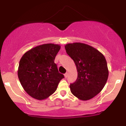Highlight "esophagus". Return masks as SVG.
Segmentation results:
<instances>
[{
    "label": "esophagus",
    "mask_w": 126,
    "mask_h": 126,
    "mask_svg": "<svg viewBox=\"0 0 126 126\" xmlns=\"http://www.w3.org/2000/svg\"><path fill=\"white\" fill-rule=\"evenodd\" d=\"M67 76H68V73H66L64 74V78H67Z\"/></svg>",
    "instance_id": "esophagus-1"
}]
</instances>
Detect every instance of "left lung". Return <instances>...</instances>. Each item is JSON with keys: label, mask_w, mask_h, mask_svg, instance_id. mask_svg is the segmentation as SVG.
I'll return each mask as SVG.
<instances>
[{"label": "left lung", "mask_w": 126, "mask_h": 126, "mask_svg": "<svg viewBox=\"0 0 126 126\" xmlns=\"http://www.w3.org/2000/svg\"><path fill=\"white\" fill-rule=\"evenodd\" d=\"M64 47L78 72L76 80L70 85V91L80 100H89L102 91L107 81L108 69L104 56L84 43H69Z\"/></svg>", "instance_id": "8db88e82"}]
</instances>
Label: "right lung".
I'll return each mask as SVG.
<instances>
[{
    "instance_id": "right-lung-1",
    "label": "right lung",
    "mask_w": 126,
    "mask_h": 126,
    "mask_svg": "<svg viewBox=\"0 0 126 126\" xmlns=\"http://www.w3.org/2000/svg\"><path fill=\"white\" fill-rule=\"evenodd\" d=\"M60 46L44 44L28 50L20 60L18 76L23 88L31 97L46 99L57 89L64 75L54 63Z\"/></svg>"
}]
</instances>
